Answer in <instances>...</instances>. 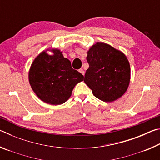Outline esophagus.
Listing matches in <instances>:
<instances>
[{
	"mask_svg": "<svg viewBox=\"0 0 160 160\" xmlns=\"http://www.w3.org/2000/svg\"><path fill=\"white\" fill-rule=\"evenodd\" d=\"M79 72H80V73H81V74H82L83 75H85V71H84V70H83L82 68H80V69L79 70Z\"/></svg>",
	"mask_w": 160,
	"mask_h": 160,
	"instance_id": "34e87169",
	"label": "esophagus"
}]
</instances>
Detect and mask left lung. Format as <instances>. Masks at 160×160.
<instances>
[{
  "label": "left lung",
  "mask_w": 160,
  "mask_h": 160,
  "mask_svg": "<svg viewBox=\"0 0 160 160\" xmlns=\"http://www.w3.org/2000/svg\"><path fill=\"white\" fill-rule=\"evenodd\" d=\"M84 82L94 97L103 102L115 101L126 92L131 78L130 64L121 51L105 43H97L88 51Z\"/></svg>",
  "instance_id": "1"
}]
</instances>
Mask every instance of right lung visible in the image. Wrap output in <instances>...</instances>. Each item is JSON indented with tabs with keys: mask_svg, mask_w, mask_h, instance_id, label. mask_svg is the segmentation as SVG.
<instances>
[{
	"mask_svg": "<svg viewBox=\"0 0 160 160\" xmlns=\"http://www.w3.org/2000/svg\"><path fill=\"white\" fill-rule=\"evenodd\" d=\"M53 55L43 51L34 59L29 72V81L37 96L47 104H63L71 96L74 87L84 80L72 69L71 63L58 49Z\"/></svg>",
	"mask_w": 160,
	"mask_h": 160,
	"instance_id": "1",
	"label": "right lung"
}]
</instances>
